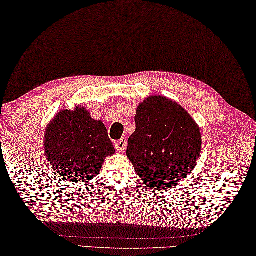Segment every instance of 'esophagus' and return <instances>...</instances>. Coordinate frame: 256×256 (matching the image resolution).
<instances>
[{
    "label": "esophagus",
    "mask_w": 256,
    "mask_h": 256,
    "mask_svg": "<svg viewBox=\"0 0 256 256\" xmlns=\"http://www.w3.org/2000/svg\"><path fill=\"white\" fill-rule=\"evenodd\" d=\"M114 148L116 150V152H119V153L126 152V148H127V140L124 137V138H121L120 140H116L114 143Z\"/></svg>",
    "instance_id": "34e87169"
}]
</instances>
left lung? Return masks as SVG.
I'll return each mask as SVG.
<instances>
[{
    "mask_svg": "<svg viewBox=\"0 0 256 256\" xmlns=\"http://www.w3.org/2000/svg\"><path fill=\"white\" fill-rule=\"evenodd\" d=\"M135 122L127 156L146 186L164 190L192 172L202 140L186 110L163 96H150L137 108Z\"/></svg>",
    "mask_w": 256,
    "mask_h": 256,
    "instance_id": "1",
    "label": "left lung"
}]
</instances>
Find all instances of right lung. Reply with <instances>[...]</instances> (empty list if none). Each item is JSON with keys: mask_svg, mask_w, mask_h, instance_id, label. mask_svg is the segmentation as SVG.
I'll return each instance as SVG.
<instances>
[{"mask_svg": "<svg viewBox=\"0 0 256 256\" xmlns=\"http://www.w3.org/2000/svg\"><path fill=\"white\" fill-rule=\"evenodd\" d=\"M44 145L56 172L76 185L96 177L104 158L116 152L106 126L84 108L58 113L46 129Z\"/></svg>", "mask_w": 256, "mask_h": 256, "instance_id": "1", "label": "right lung"}]
</instances>
